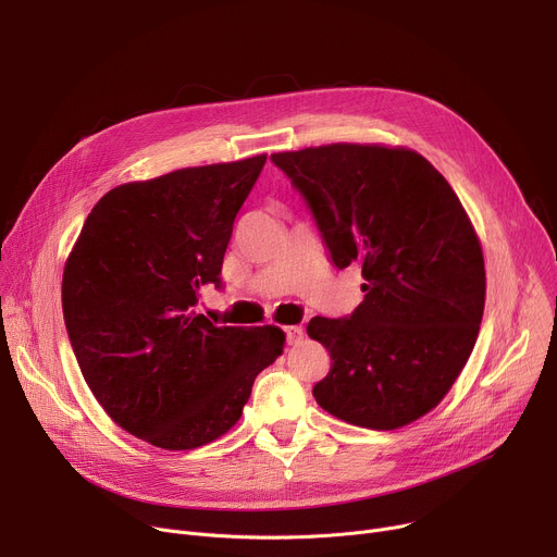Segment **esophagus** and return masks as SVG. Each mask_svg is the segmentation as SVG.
I'll return each instance as SVG.
<instances>
[{
	"instance_id": "obj_1",
	"label": "esophagus",
	"mask_w": 557,
	"mask_h": 557,
	"mask_svg": "<svg viewBox=\"0 0 557 557\" xmlns=\"http://www.w3.org/2000/svg\"><path fill=\"white\" fill-rule=\"evenodd\" d=\"M284 334H286V341L294 345V343H298V341H302L305 338V330L302 327H284Z\"/></svg>"
}]
</instances>
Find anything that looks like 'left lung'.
I'll list each match as a JSON object with an SVG mask.
<instances>
[{
	"label": "left lung",
	"mask_w": 557,
	"mask_h": 557,
	"mask_svg": "<svg viewBox=\"0 0 557 557\" xmlns=\"http://www.w3.org/2000/svg\"><path fill=\"white\" fill-rule=\"evenodd\" d=\"M305 196L336 269L359 263L363 302L309 320L332 368L313 386L334 418L393 431L443 401L470 359L485 307V263L456 191L420 153L325 144L273 153Z\"/></svg>",
	"instance_id": "left-lung-1"
}]
</instances>
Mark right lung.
Here are the masks:
<instances>
[{"label":"right lung","mask_w":557,"mask_h":557,"mask_svg":"<svg viewBox=\"0 0 557 557\" xmlns=\"http://www.w3.org/2000/svg\"><path fill=\"white\" fill-rule=\"evenodd\" d=\"M267 156L187 166L110 189L87 214L63 271V313L85 384L139 441L208 445L239 422L284 332L216 327L196 311L221 286L232 225Z\"/></svg>","instance_id":"add662e5"}]
</instances>
